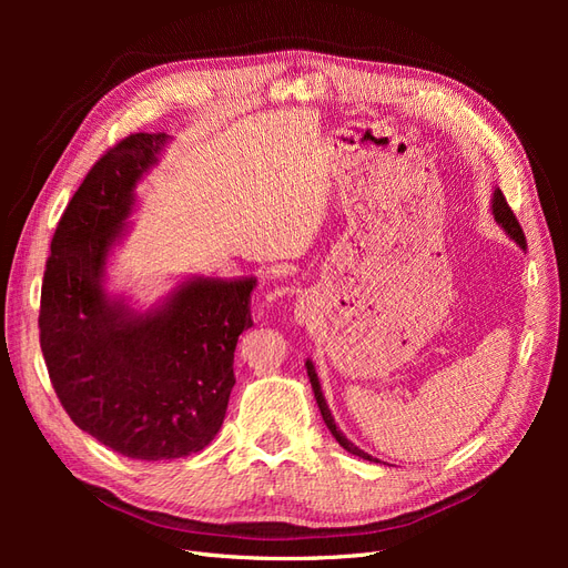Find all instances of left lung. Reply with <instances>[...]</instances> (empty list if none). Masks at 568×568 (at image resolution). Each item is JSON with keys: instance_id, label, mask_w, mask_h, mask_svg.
Listing matches in <instances>:
<instances>
[{"instance_id": "obj_1", "label": "left lung", "mask_w": 568, "mask_h": 568, "mask_svg": "<svg viewBox=\"0 0 568 568\" xmlns=\"http://www.w3.org/2000/svg\"><path fill=\"white\" fill-rule=\"evenodd\" d=\"M493 215H495V222L497 225H500L514 242H517L521 248H526V236H524V230H521V225H519V220H517V215L511 213V209H509V203H507V199H505V194L500 192V189H495V194H493ZM305 367H307V376H311V384H313V390H315V398H317V405H320V412H322V419H324V424H326V428H329L332 432V436L338 440V445L343 450H348L351 455H357V457H363V459H369V462H379V459H374L372 455H367L365 450H359L357 445H353L346 436L341 434V428L336 426V422H334V417H332V409H329V405H326V400H324V395H322V388H320V379H317V372H315V365L311 363V359H307L305 363Z\"/></svg>"}]
</instances>
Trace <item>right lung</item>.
I'll list each match as a JSON object with an SVG mask.
<instances>
[{
  "label": "right lung",
  "instance_id": "obj_1",
  "mask_svg": "<svg viewBox=\"0 0 568 568\" xmlns=\"http://www.w3.org/2000/svg\"><path fill=\"white\" fill-rule=\"evenodd\" d=\"M165 132H136L101 156L51 239L40 346L75 426L130 459H178L209 445L234 386V348L251 320L253 277H192L136 313L104 288L106 261L159 163Z\"/></svg>",
  "mask_w": 568,
  "mask_h": 568
}]
</instances>
